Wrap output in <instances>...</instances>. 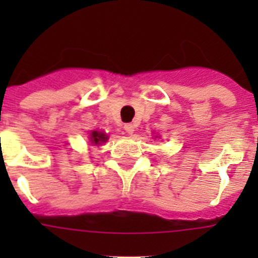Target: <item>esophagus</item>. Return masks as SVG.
<instances>
[{"label":"esophagus","instance_id":"34e87169","mask_svg":"<svg viewBox=\"0 0 258 258\" xmlns=\"http://www.w3.org/2000/svg\"><path fill=\"white\" fill-rule=\"evenodd\" d=\"M124 129L127 134H133L134 133V125L133 124H125Z\"/></svg>","mask_w":258,"mask_h":258}]
</instances>
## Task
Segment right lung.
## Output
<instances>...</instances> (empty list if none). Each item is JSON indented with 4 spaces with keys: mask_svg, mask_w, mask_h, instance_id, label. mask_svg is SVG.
I'll list each match as a JSON object with an SVG mask.
<instances>
[{
    "mask_svg": "<svg viewBox=\"0 0 258 258\" xmlns=\"http://www.w3.org/2000/svg\"><path fill=\"white\" fill-rule=\"evenodd\" d=\"M107 140H108V136L103 132L93 131L90 133V142H92L93 146H101L102 143H106Z\"/></svg>",
    "mask_w": 258,
    "mask_h": 258,
    "instance_id": "right-lung-1",
    "label": "right lung"
}]
</instances>
